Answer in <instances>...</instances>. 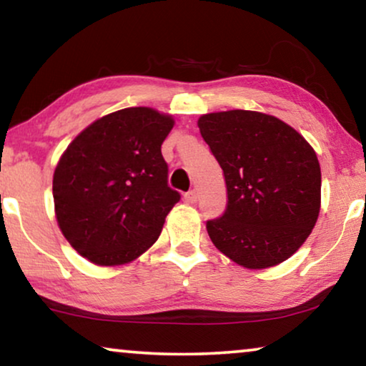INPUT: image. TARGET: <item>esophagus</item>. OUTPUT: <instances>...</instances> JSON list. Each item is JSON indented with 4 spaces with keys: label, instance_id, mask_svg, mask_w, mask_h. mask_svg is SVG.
<instances>
[{
    "label": "esophagus",
    "instance_id": "34e87169",
    "mask_svg": "<svg viewBox=\"0 0 366 366\" xmlns=\"http://www.w3.org/2000/svg\"><path fill=\"white\" fill-rule=\"evenodd\" d=\"M197 199H199L197 190H189L187 194H184V200L187 202V204H195V202H197Z\"/></svg>",
    "mask_w": 366,
    "mask_h": 366
}]
</instances>
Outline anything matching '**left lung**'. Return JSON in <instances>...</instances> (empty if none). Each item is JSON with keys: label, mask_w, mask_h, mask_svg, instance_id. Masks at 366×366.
I'll return each instance as SVG.
<instances>
[{"label": "left lung", "mask_w": 366, "mask_h": 366, "mask_svg": "<svg viewBox=\"0 0 366 366\" xmlns=\"http://www.w3.org/2000/svg\"><path fill=\"white\" fill-rule=\"evenodd\" d=\"M200 134L223 169L225 214L207 222L217 249L248 269L271 268L302 247L320 210V166L296 129L248 110L207 113Z\"/></svg>", "instance_id": "8db88e82"}]
</instances>
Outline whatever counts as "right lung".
<instances>
[{"mask_svg": "<svg viewBox=\"0 0 366 366\" xmlns=\"http://www.w3.org/2000/svg\"><path fill=\"white\" fill-rule=\"evenodd\" d=\"M171 114L148 107L98 118L64 151L52 194L62 235L90 263L119 266L159 238L181 194L167 185L161 144Z\"/></svg>", "mask_w": 366, "mask_h": 366, "instance_id": "obj_1", "label": "right lung"}]
</instances>
